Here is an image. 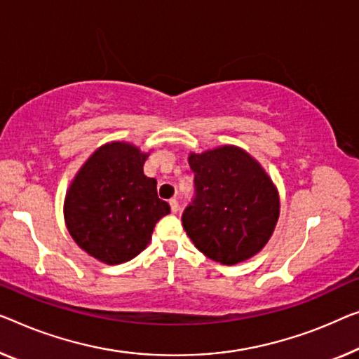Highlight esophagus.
<instances>
[{
  "label": "esophagus",
  "mask_w": 359,
  "mask_h": 359,
  "mask_svg": "<svg viewBox=\"0 0 359 359\" xmlns=\"http://www.w3.org/2000/svg\"><path fill=\"white\" fill-rule=\"evenodd\" d=\"M169 205H170V211H172L174 214H177V212H179L180 206H179L177 198H170V200H169Z\"/></svg>",
  "instance_id": "obj_1"
}]
</instances>
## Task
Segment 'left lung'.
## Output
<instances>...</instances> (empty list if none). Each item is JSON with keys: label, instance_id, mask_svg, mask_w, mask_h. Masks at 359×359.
Returning a JSON list of instances; mask_svg holds the SVG:
<instances>
[{"label": "left lung", "instance_id": "obj_1", "mask_svg": "<svg viewBox=\"0 0 359 359\" xmlns=\"http://www.w3.org/2000/svg\"><path fill=\"white\" fill-rule=\"evenodd\" d=\"M195 196L182 224L195 247L232 266L264 247L279 217V195L264 169L235 147L190 154Z\"/></svg>", "mask_w": 359, "mask_h": 359}]
</instances>
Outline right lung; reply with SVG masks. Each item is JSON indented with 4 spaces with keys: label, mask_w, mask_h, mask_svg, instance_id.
I'll list each match as a JSON object with an SVG mask.
<instances>
[{
    "label": "right lung",
    "mask_w": 359,
    "mask_h": 359,
    "mask_svg": "<svg viewBox=\"0 0 359 359\" xmlns=\"http://www.w3.org/2000/svg\"><path fill=\"white\" fill-rule=\"evenodd\" d=\"M147 154L128 143H108L92 154L67 191L64 216L80 248L106 264H122L147 248L170 206L156 180L143 174Z\"/></svg>",
    "instance_id": "right-lung-1"
}]
</instances>
